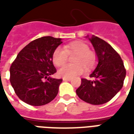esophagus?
I'll return each instance as SVG.
<instances>
[{
    "instance_id": "1",
    "label": "esophagus",
    "mask_w": 134,
    "mask_h": 134,
    "mask_svg": "<svg viewBox=\"0 0 134 134\" xmlns=\"http://www.w3.org/2000/svg\"><path fill=\"white\" fill-rule=\"evenodd\" d=\"M63 80L64 81H70L71 78H67V77H63Z\"/></svg>"
}]
</instances>
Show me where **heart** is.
Segmentation results:
<instances>
[{"label":"heart","mask_w":134,"mask_h":134,"mask_svg":"<svg viewBox=\"0 0 134 134\" xmlns=\"http://www.w3.org/2000/svg\"><path fill=\"white\" fill-rule=\"evenodd\" d=\"M74 56L72 65H65L67 55ZM52 61L57 67H62L58 71L59 75L64 77H72L83 72L84 69L90 70L96 62V55L90 50L89 46L82 41H75L65 45L63 49L57 48L52 54Z\"/></svg>","instance_id":"heart-1"}]
</instances>
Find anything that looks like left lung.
<instances>
[{"instance_id":"1","label":"left lung","mask_w":134,"mask_h":134,"mask_svg":"<svg viewBox=\"0 0 134 134\" xmlns=\"http://www.w3.org/2000/svg\"><path fill=\"white\" fill-rule=\"evenodd\" d=\"M87 38L93 44L98 62L90 75L93 80L82 79L76 93L86 103L101 105L121 90L126 72L120 55L108 43L94 35Z\"/></svg>"}]
</instances>
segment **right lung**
<instances>
[{
	"instance_id": "obj_1",
	"label": "right lung",
	"mask_w": 134,
	"mask_h": 134,
	"mask_svg": "<svg viewBox=\"0 0 134 134\" xmlns=\"http://www.w3.org/2000/svg\"><path fill=\"white\" fill-rule=\"evenodd\" d=\"M62 43V38L43 36L30 42L18 54L10 66V82L20 100L40 106L55 98L62 80L51 77L57 72L52 54Z\"/></svg>"
}]
</instances>
